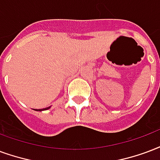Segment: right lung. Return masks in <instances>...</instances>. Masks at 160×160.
Listing matches in <instances>:
<instances>
[{
	"instance_id": "1",
	"label": "right lung",
	"mask_w": 160,
	"mask_h": 160,
	"mask_svg": "<svg viewBox=\"0 0 160 160\" xmlns=\"http://www.w3.org/2000/svg\"><path fill=\"white\" fill-rule=\"evenodd\" d=\"M50 108V107L48 108H42V109H36V111H43V110H47Z\"/></svg>"
}]
</instances>
